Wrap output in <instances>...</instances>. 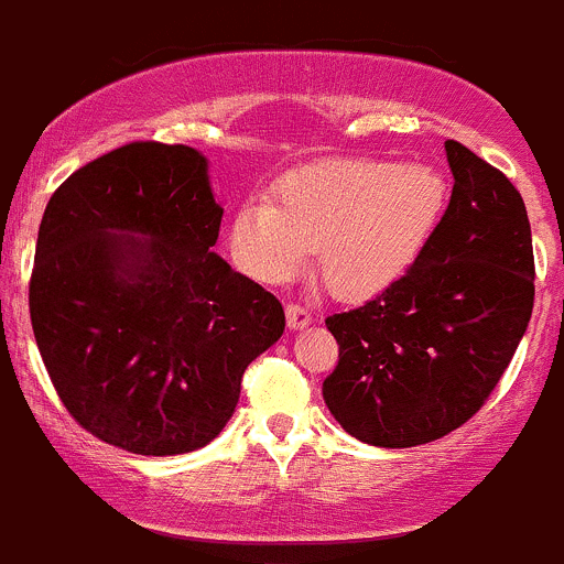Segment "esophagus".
<instances>
[{"mask_svg":"<svg viewBox=\"0 0 564 564\" xmlns=\"http://www.w3.org/2000/svg\"><path fill=\"white\" fill-rule=\"evenodd\" d=\"M311 322H313V316H311V313H307V307L289 302V305H286V324H289V329H302V327H307V324H311Z\"/></svg>","mask_w":564,"mask_h":564,"instance_id":"obj_1","label":"esophagus"}]
</instances>
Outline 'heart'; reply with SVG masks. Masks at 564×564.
<instances>
[{"mask_svg":"<svg viewBox=\"0 0 564 564\" xmlns=\"http://www.w3.org/2000/svg\"><path fill=\"white\" fill-rule=\"evenodd\" d=\"M446 203V177L430 164L343 159L283 177L278 207L242 205L229 246L237 264L270 286L286 283L318 248L329 292L365 300L405 275Z\"/></svg>","mask_w":564,"mask_h":564,"instance_id":"obj_1","label":"heart"}]
</instances>
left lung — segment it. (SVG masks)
<instances>
[{
	"label": "left lung",
	"instance_id": "8db88e82",
	"mask_svg": "<svg viewBox=\"0 0 564 564\" xmlns=\"http://www.w3.org/2000/svg\"><path fill=\"white\" fill-rule=\"evenodd\" d=\"M452 199L419 259L365 305L335 313L324 402L361 443L411 448L476 416L532 316L535 257L521 194L446 140Z\"/></svg>",
	"mask_w": 564,
	"mask_h": 564
}]
</instances>
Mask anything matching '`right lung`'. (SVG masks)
Listing matches in <instances>:
<instances>
[{
  "instance_id": "1",
  "label": "right lung",
  "mask_w": 564,
  "mask_h": 564,
  "mask_svg": "<svg viewBox=\"0 0 564 564\" xmlns=\"http://www.w3.org/2000/svg\"><path fill=\"white\" fill-rule=\"evenodd\" d=\"M221 216L203 153L151 140L53 192L29 313L58 400L99 441L142 456L207 446L283 335L281 302L213 253Z\"/></svg>"
}]
</instances>
